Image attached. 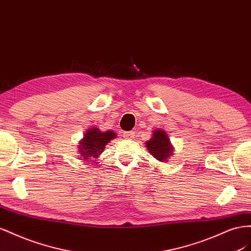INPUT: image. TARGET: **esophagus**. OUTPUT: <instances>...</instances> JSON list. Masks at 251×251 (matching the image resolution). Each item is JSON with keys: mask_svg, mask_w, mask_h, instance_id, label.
I'll return each instance as SVG.
<instances>
[{"mask_svg": "<svg viewBox=\"0 0 251 251\" xmlns=\"http://www.w3.org/2000/svg\"><path fill=\"white\" fill-rule=\"evenodd\" d=\"M123 138H126V139H134L135 137V132L134 131H124L123 132Z\"/></svg>", "mask_w": 251, "mask_h": 251, "instance_id": "34e87169", "label": "esophagus"}]
</instances>
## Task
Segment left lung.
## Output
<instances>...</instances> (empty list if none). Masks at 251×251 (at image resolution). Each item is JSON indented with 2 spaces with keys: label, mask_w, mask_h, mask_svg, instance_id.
Segmentation results:
<instances>
[{
  "label": "left lung",
  "mask_w": 251,
  "mask_h": 251,
  "mask_svg": "<svg viewBox=\"0 0 251 251\" xmlns=\"http://www.w3.org/2000/svg\"><path fill=\"white\" fill-rule=\"evenodd\" d=\"M149 153L160 162H166L174 153V147L171 145L167 133L162 129H156L152 132V138L145 143Z\"/></svg>",
  "instance_id": "left-lung-1"
}]
</instances>
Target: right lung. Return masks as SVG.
<instances>
[{
    "instance_id": "add662e5",
    "label": "right lung",
    "mask_w": 251,
    "mask_h": 251,
    "mask_svg": "<svg viewBox=\"0 0 251 251\" xmlns=\"http://www.w3.org/2000/svg\"><path fill=\"white\" fill-rule=\"evenodd\" d=\"M116 133L111 130L101 131L99 128L92 127L86 130L84 138L78 143L77 150L83 160L96 159L104 151L105 146L116 139Z\"/></svg>"
}]
</instances>
